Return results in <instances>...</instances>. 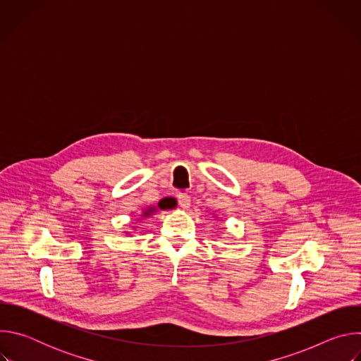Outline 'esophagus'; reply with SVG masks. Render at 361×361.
I'll return each mask as SVG.
<instances>
[{
  "label": "esophagus",
  "instance_id": "34e87169",
  "mask_svg": "<svg viewBox=\"0 0 361 361\" xmlns=\"http://www.w3.org/2000/svg\"><path fill=\"white\" fill-rule=\"evenodd\" d=\"M177 200H178V205L183 209V210H187L190 207L191 204V197L187 195V194H178L177 195Z\"/></svg>",
  "mask_w": 361,
  "mask_h": 361
}]
</instances>
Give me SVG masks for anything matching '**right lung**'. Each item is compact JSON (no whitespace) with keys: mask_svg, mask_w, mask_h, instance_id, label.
Returning <instances> with one entry per match:
<instances>
[{"mask_svg":"<svg viewBox=\"0 0 361 361\" xmlns=\"http://www.w3.org/2000/svg\"><path fill=\"white\" fill-rule=\"evenodd\" d=\"M160 209H166V205H160ZM154 210H156V209H148V210L144 213V216H149V213H152Z\"/></svg>","mask_w":361,"mask_h":361,"instance_id":"right-lung-1","label":"right lung"}]
</instances>
